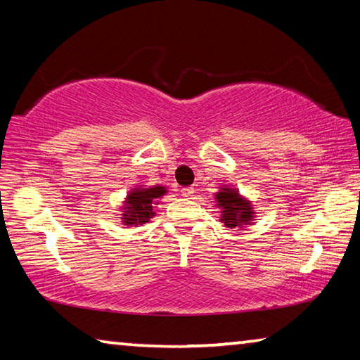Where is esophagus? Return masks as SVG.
Returning a JSON list of instances; mask_svg holds the SVG:
<instances>
[{"label": "esophagus", "instance_id": "esophagus-1", "mask_svg": "<svg viewBox=\"0 0 360 360\" xmlns=\"http://www.w3.org/2000/svg\"><path fill=\"white\" fill-rule=\"evenodd\" d=\"M181 193L184 195V197H192V193H193V187H184L181 191Z\"/></svg>", "mask_w": 360, "mask_h": 360}]
</instances>
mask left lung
<instances>
[{"mask_svg":"<svg viewBox=\"0 0 360 360\" xmlns=\"http://www.w3.org/2000/svg\"><path fill=\"white\" fill-rule=\"evenodd\" d=\"M217 208H221V221L230 229L245 227L254 221V210L249 200L241 197L236 188L222 186L216 193Z\"/></svg>","mask_w":360,"mask_h":360,"instance_id":"1","label":"left lung"}]
</instances>
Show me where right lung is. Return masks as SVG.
Here are the masks:
<instances>
[{
  "label": "right lung",
  "instance_id": "1",
  "mask_svg": "<svg viewBox=\"0 0 360 360\" xmlns=\"http://www.w3.org/2000/svg\"><path fill=\"white\" fill-rule=\"evenodd\" d=\"M165 193L167 188L163 186L131 188L124 202L125 206H122L124 210L122 222L125 225H141L149 222L155 216L152 205H157V200Z\"/></svg>",
  "mask_w": 360,
  "mask_h": 360
}]
</instances>
